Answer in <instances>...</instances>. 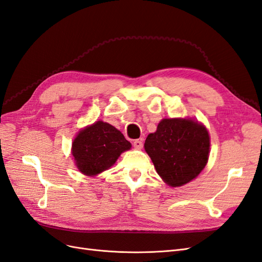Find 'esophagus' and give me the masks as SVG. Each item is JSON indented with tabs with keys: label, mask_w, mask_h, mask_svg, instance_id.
I'll return each mask as SVG.
<instances>
[{
	"label": "esophagus",
	"mask_w": 262,
	"mask_h": 262,
	"mask_svg": "<svg viewBox=\"0 0 262 262\" xmlns=\"http://www.w3.org/2000/svg\"><path fill=\"white\" fill-rule=\"evenodd\" d=\"M133 146L138 149H141L143 147V142H142V140H136L133 142Z\"/></svg>",
	"instance_id": "obj_1"
}]
</instances>
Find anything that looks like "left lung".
<instances>
[{"mask_svg": "<svg viewBox=\"0 0 262 262\" xmlns=\"http://www.w3.org/2000/svg\"><path fill=\"white\" fill-rule=\"evenodd\" d=\"M144 148L166 184L180 187L198 177L207 165L210 136L192 119H163L147 136Z\"/></svg>", "mask_w": 262, "mask_h": 262, "instance_id": "1", "label": "left lung"}]
</instances>
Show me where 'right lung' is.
<instances>
[{
	"label": "right lung",
	"mask_w": 262,
	"mask_h": 262,
	"mask_svg": "<svg viewBox=\"0 0 262 262\" xmlns=\"http://www.w3.org/2000/svg\"><path fill=\"white\" fill-rule=\"evenodd\" d=\"M131 143L114 125L97 121L77 133L72 143V155L77 169L86 176H96L116 163Z\"/></svg>",
	"instance_id": "right-lung-1"
}]
</instances>
